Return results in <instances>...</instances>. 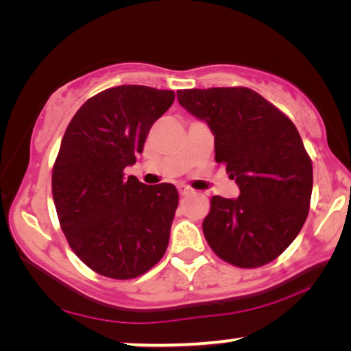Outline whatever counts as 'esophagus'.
I'll return each mask as SVG.
<instances>
[{"mask_svg": "<svg viewBox=\"0 0 351 351\" xmlns=\"http://www.w3.org/2000/svg\"><path fill=\"white\" fill-rule=\"evenodd\" d=\"M177 190H179V193H180L182 196L193 193V190L189 189V186H186V185H177Z\"/></svg>", "mask_w": 351, "mask_h": 351, "instance_id": "34e87169", "label": "esophagus"}]
</instances>
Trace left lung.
<instances>
[{"instance_id":"left-lung-1","label":"left lung","mask_w":351,"mask_h":351,"mask_svg":"<svg viewBox=\"0 0 351 351\" xmlns=\"http://www.w3.org/2000/svg\"><path fill=\"white\" fill-rule=\"evenodd\" d=\"M186 112L209 124L215 161L239 186L213 196L203 233L222 261L257 268L275 261L304 227L313 166L294 123L249 88L177 90Z\"/></svg>"}]
</instances>
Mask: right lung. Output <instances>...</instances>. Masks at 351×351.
I'll return each instance as SVG.
<instances>
[{"label": "right lung", "instance_id": "add662e5", "mask_svg": "<svg viewBox=\"0 0 351 351\" xmlns=\"http://www.w3.org/2000/svg\"><path fill=\"white\" fill-rule=\"evenodd\" d=\"M174 90L126 84L86 100L71 118L52 167V198L71 251L90 270L132 280L165 256L179 204L172 184L124 177Z\"/></svg>", "mask_w": 351, "mask_h": 351}]
</instances>
